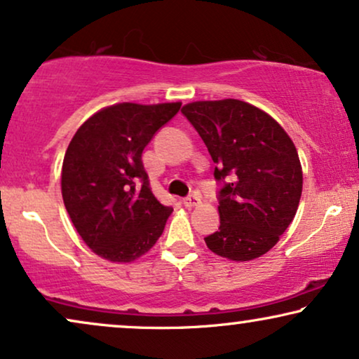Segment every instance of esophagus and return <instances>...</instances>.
I'll use <instances>...</instances> for the list:
<instances>
[{
    "mask_svg": "<svg viewBox=\"0 0 359 359\" xmlns=\"http://www.w3.org/2000/svg\"><path fill=\"white\" fill-rule=\"evenodd\" d=\"M183 203H184L186 208L191 209V208L199 206V204H201V199H199V196H196V194H191V196L183 199Z\"/></svg>",
    "mask_w": 359,
    "mask_h": 359,
    "instance_id": "1",
    "label": "esophagus"
}]
</instances>
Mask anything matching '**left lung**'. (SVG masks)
<instances>
[{
    "mask_svg": "<svg viewBox=\"0 0 359 359\" xmlns=\"http://www.w3.org/2000/svg\"><path fill=\"white\" fill-rule=\"evenodd\" d=\"M181 111L216 163L219 231L204 237L216 255L248 262L269 252L299 209L304 175L292 138L259 107L237 99L198 100Z\"/></svg>",
    "mask_w": 359,
    "mask_h": 359,
    "instance_id": "left-lung-1",
    "label": "left lung"
}]
</instances>
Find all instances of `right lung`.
<instances>
[{"mask_svg":"<svg viewBox=\"0 0 359 359\" xmlns=\"http://www.w3.org/2000/svg\"><path fill=\"white\" fill-rule=\"evenodd\" d=\"M181 102H122L95 111L69 143L60 175L64 206L92 252L128 264L145 255L173 209L151 193L142 153Z\"/></svg>","mask_w":359,"mask_h":359,"instance_id":"add662e5","label":"right lung"}]
</instances>
